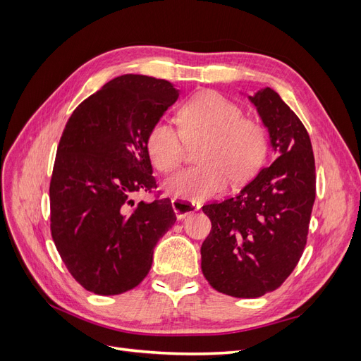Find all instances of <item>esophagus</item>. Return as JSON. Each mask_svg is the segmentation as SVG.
<instances>
[{
    "mask_svg": "<svg viewBox=\"0 0 361 361\" xmlns=\"http://www.w3.org/2000/svg\"><path fill=\"white\" fill-rule=\"evenodd\" d=\"M171 206L174 212H176V216L178 220H183V218H187L188 215L194 214L195 211L200 209V203H190V202H183V200H179V199H173L171 200Z\"/></svg>",
    "mask_w": 361,
    "mask_h": 361,
    "instance_id": "obj_1",
    "label": "esophagus"
}]
</instances>
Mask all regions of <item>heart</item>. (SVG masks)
<instances>
[{
	"label": "heart",
	"mask_w": 361,
	"mask_h": 361,
	"mask_svg": "<svg viewBox=\"0 0 361 361\" xmlns=\"http://www.w3.org/2000/svg\"><path fill=\"white\" fill-rule=\"evenodd\" d=\"M179 130L166 122L150 128L146 147L159 171L182 162L185 149L195 146L200 166L182 170L166 180V190L183 202H200L220 194L227 185L253 178L268 154V133L255 118L243 117L241 106L216 92H200L178 113Z\"/></svg>",
	"instance_id": "heart-1"
}]
</instances>
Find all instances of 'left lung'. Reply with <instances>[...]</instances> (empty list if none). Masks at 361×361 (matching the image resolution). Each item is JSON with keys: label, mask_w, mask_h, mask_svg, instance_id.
Segmentation results:
<instances>
[{"label": "left lung", "mask_w": 361, "mask_h": 361, "mask_svg": "<svg viewBox=\"0 0 361 361\" xmlns=\"http://www.w3.org/2000/svg\"><path fill=\"white\" fill-rule=\"evenodd\" d=\"M248 99L277 159L235 197L202 207L212 223L200 248L203 276L236 298L262 297L290 276L307 243L316 195L314 157L301 120L269 87Z\"/></svg>", "instance_id": "1"}]
</instances>
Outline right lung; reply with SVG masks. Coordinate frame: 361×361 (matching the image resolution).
Masks as SVG:
<instances>
[{
    "label": "right lung",
    "mask_w": 361,
    "mask_h": 361,
    "mask_svg": "<svg viewBox=\"0 0 361 361\" xmlns=\"http://www.w3.org/2000/svg\"><path fill=\"white\" fill-rule=\"evenodd\" d=\"M178 97L166 80L128 73L68 120L49 185L51 235L87 290L118 295L138 286L176 221L169 199L134 204L133 195L157 188L146 138Z\"/></svg>",
    "instance_id": "right-lung-1"
}]
</instances>
